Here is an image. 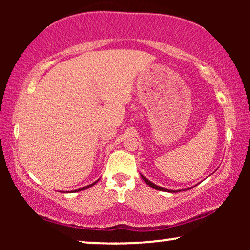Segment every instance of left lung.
I'll list each match as a JSON object with an SVG mask.
<instances>
[{
    "instance_id": "left-lung-1",
    "label": "left lung",
    "mask_w": 250,
    "mask_h": 250,
    "mask_svg": "<svg viewBox=\"0 0 250 250\" xmlns=\"http://www.w3.org/2000/svg\"><path fill=\"white\" fill-rule=\"evenodd\" d=\"M142 176V179H143V181H145V182L148 184L149 187H151L152 189H156V190H160V191H168V192H175V191H169V190H167V189H164V188H160V187H158V186H156V184H153L152 182H150V181L148 180V179H146L145 176L143 175H141ZM177 192H179V191H177Z\"/></svg>"
}]
</instances>
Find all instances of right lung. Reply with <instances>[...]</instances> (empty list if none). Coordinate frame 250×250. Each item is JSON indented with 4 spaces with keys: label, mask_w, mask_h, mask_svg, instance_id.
<instances>
[{
    "label": "right lung",
    "mask_w": 250,
    "mask_h": 250,
    "mask_svg": "<svg viewBox=\"0 0 250 250\" xmlns=\"http://www.w3.org/2000/svg\"><path fill=\"white\" fill-rule=\"evenodd\" d=\"M97 182H98V181H97ZM97 182H94V183H92V184H90V186H86V187H84V188H82V189H78V190H76V191H81V190H85V189H87V188H91L92 186H94V184L95 183H97Z\"/></svg>",
    "instance_id": "add662e5"
}]
</instances>
